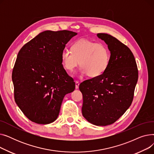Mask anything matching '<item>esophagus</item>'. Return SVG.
Wrapping results in <instances>:
<instances>
[{
	"mask_svg": "<svg viewBox=\"0 0 154 154\" xmlns=\"http://www.w3.org/2000/svg\"><path fill=\"white\" fill-rule=\"evenodd\" d=\"M79 82L78 81H75V88L76 89H78L79 87Z\"/></svg>",
	"mask_w": 154,
	"mask_h": 154,
	"instance_id": "obj_1",
	"label": "esophagus"
}]
</instances>
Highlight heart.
<instances>
[{"label":"heart","instance_id":"obj_1","mask_svg":"<svg viewBox=\"0 0 154 154\" xmlns=\"http://www.w3.org/2000/svg\"><path fill=\"white\" fill-rule=\"evenodd\" d=\"M71 50L64 49L61 54L63 66L70 72L74 71L80 62L82 75L97 78L102 75L109 67L110 53L104 44L81 38L72 44Z\"/></svg>","mask_w":154,"mask_h":154}]
</instances>
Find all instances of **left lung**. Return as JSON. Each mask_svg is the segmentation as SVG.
Segmentation results:
<instances>
[{
	"label": "left lung",
	"instance_id": "8db88e82",
	"mask_svg": "<svg viewBox=\"0 0 154 154\" xmlns=\"http://www.w3.org/2000/svg\"><path fill=\"white\" fill-rule=\"evenodd\" d=\"M108 46L109 67L99 77L85 80L79 85L83 95L82 113L95 125L114 123L131 106L138 80L134 56L125 45L109 34H97Z\"/></svg>",
	"mask_w": 154,
	"mask_h": 154
}]
</instances>
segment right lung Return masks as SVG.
<instances>
[{"label": "right lung", "instance_id": "1", "mask_svg": "<svg viewBox=\"0 0 154 154\" xmlns=\"http://www.w3.org/2000/svg\"><path fill=\"white\" fill-rule=\"evenodd\" d=\"M77 34L69 30H45L19 52L12 75L14 98L32 122H54L64 96L74 91L75 82L62 66L61 54Z\"/></svg>", "mask_w": 154, "mask_h": 154}]
</instances>
